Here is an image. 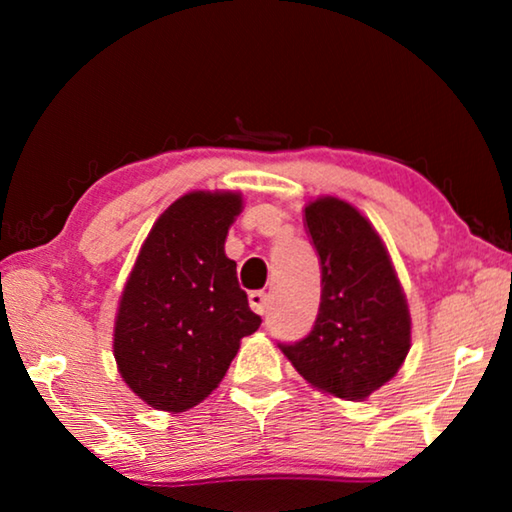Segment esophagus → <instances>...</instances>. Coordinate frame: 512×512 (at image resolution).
<instances>
[{"label": "esophagus", "instance_id": "obj_1", "mask_svg": "<svg viewBox=\"0 0 512 512\" xmlns=\"http://www.w3.org/2000/svg\"><path fill=\"white\" fill-rule=\"evenodd\" d=\"M248 302L250 307H253V311H257L259 316H266L268 314V296L264 291H253L248 296Z\"/></svg>", "mask_w": 512, "mask_h": 512}]
</instances>
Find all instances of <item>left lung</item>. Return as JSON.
I'll return each mask as SVG.
<instances>
[{"instance_id": "obj_1", "label": "left lung", "mask_w": 512, "mask_h": 512, "mask_svg": "<svg viewBox=\"0 0 512 512\" xmlns=\"http://www.w3.org/2000/svg\"><path fill=\"white\" fill-rule=\"evenodd\" d=\"M320 259V307L311 332L277 343L302 377L343 400L384 386L411 348V318L375 228L339 198L305 210Z\"/></svg>"}]
</instances>
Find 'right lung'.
<instances>
[{"instance_id": "1", "label": "right lung", "mask_w": 512, "mask_h": 512, "mask_svg": "<svg viewBox=\"0 0 512 512\" xmlns=\"http://www.w3.org/2000/svg\"><path fill=\"white\" fill-rule=\"evenodd\" d=\"M239 194L178 198L146 237L115 325V359L133 393L160 411L205 400L262 325L239 287L225 237Z\"/></svg>"}]
</instances>
